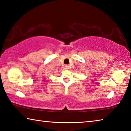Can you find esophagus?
Instances as JSON below:
<instances>
[{"instance_id":"obj_1","label":"esophagus","mask_w":131,"mask_h":131,"mask_svg":"<svg viewBox=\"0 0 131 131\" xmlns=\"http://www.w3.org/2000/svg\"><path fill=\"white\" fill-rule=\"evenodd\" d=\"M65 68L66 69H69V66H68V65H65Z\"/></svg>"}]
</instances>
